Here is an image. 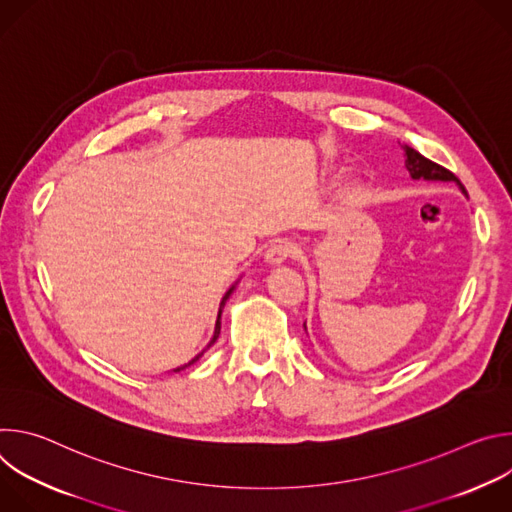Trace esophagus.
<instances>
[{
  "label": "esophagus",
  "instance_id": "34e87169",
  "mask_svg": "<svg viewBox=\"0 0 512 512\" xmlns=\"http://www.w3.org/2000/svg\"><path fill=\"white\" fill-rule=\"evenodd\" d=\"M296 251H298V247H296L294 243L281 239V241H275V243L269 245V249L265 251V261H267L269 265H279V263H283L285 259L294 257Z\"/></svg>",
  "mask_w": 512,
  "mask_h": 512
}]
</instances>
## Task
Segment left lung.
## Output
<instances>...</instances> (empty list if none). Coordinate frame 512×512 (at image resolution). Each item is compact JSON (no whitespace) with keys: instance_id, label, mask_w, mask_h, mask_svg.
Masks as SVG:
<instances>
[{"instance_id":"left-lung-1","label":"left lung","mask_w":512,"mask_h":512,"mask_svg":"<svg viewBox=\"0 0 512 512\" xmlns=\"http://www.w3.org/2000/svg\"><path fill=\"white\" fill-rule=\"evenodd\" d=\"M403 152H405V168L409 170V176H411L413 180L423 178V180L456 182V184L460 186L462 194H464V196H468V192H466V188L462 186V182H460V180H458L450 170H446V168H442V166L433 164L431 160L423 158L419 152H415L413 148H409V145H403ZM304 328H306V324H304Z\"/></svg>"}]
</instances>
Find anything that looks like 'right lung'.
I'll list each match as a JSON object with an SVG mask.
<instances>
[{
    "label": "right lung",
    "mask_w": 512,
    "mask_h": 512,
    "mask_svg": "<svg viewBox=\"0 0 512 512\" xmlns=\"http://www.w3.org/2000/svg\"><path fill=\"white\" fill-rule=\"evenodd\" d=\"M237 285V283H235ZM235 285H231V289L227 291V294L223 296V300H221V308H218V316H216V326H214V334H212V338H210V342H208V346L200 352V354H196L188 364H184V367H178V369H174V373H178V371H182V369H186V367H190V364H194L214 342H216V338H218V334H221V314H223V308H225V304H227V300L231 298V294H233V291H235Z\"/></svg>",
    "instance_id": "obj_1"
}]
</instances>
